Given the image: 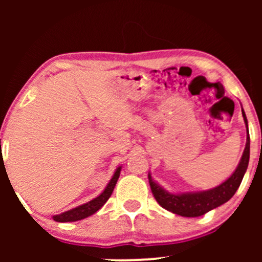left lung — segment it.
Returning a JSON list of instances; mask_svg holds the SVG:
<instances>
[{"instance_id":"obj_1","label":"left lung","mask_w":262,"mask_h":262,"mask_svg":"<svg viewBox=\"0 0 262 262\" xmlns=\"http://www.w3.org/2000/svg\"><path fill=\"white\" fill-rule=\"evenodd\" d=\"M243 117H244L245 125L248 128V119H246L244 111H243ZM249 158H250V137H249L248 129L245 150L243 152L236 170L234 171L233 175L227 181L221 183L217 187L202 192L173 194L160 187L151 179V175L149 173L148 177L150 187H151V192L154 194L156 202L160 204L162 208L170 210L175 214L182 215V217H200V215L206 214L209 210L217 208L223 203L228 202L234 196V193H235L243 181L246 169H248Z\"/></svg>"}]
</instances>
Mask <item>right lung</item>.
I'll list each match as a JSON object with an SVG mask.
<instances>
[{
  "label": "right lung",
  "mask_w": 262,
  "mask_h": 262,
  "mask_svg": "<svg viewBox=\"0 0 262 262\" xmlns=\"http://www.w3.org/2000/svg\"><path fill=\"white\" fill-rule=\"evenodd\" d=\"M121 170H122L121 166L116 170L113 177L111 179V181L108 182L107 187L104 188V191L102 192L100 196L93 198L92 201L82 204V206H79V207H76V208H73L70 210H66V212L61 213V214L54 215L53 217L54 221L61 222V223H65V222H76V221H81V219L87 218V217H90V215L95 214L98 209H101V207L107 202L108 198H110L111 194H112L113 189H114V187H116V183H117V181H118V177H119V173H121Z\"/></svg>",
  "instance_id": "1"
}]
</instances>
